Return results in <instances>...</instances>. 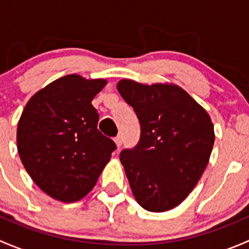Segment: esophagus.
<instances>
[{
  "mask_svg": "<svg viewBox=\"0 0 249 249\" xmlns=\"http://www.w3.org/2000/svg\"><path fill=\"white\" fill-rule=\"evenodd\" d=\"M114 143L117 145V148H120V145L123 144V137L122 136H117L114 139Z\"/></svg>",
  "mask_w": 249,
  "mask_h": 249,
  "instance_id": "1",
  "label": "esophagus"
}]
</instances>
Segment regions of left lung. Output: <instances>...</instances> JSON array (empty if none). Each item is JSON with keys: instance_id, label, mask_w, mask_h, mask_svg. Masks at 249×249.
<instances>
[{"instance_id": "left-lung-1", "label": "left lung", "mask_w": 249, "mask_h": 249, "mask_svg": "<svg viewBox=\"0 0 249 249\" xmlns=\"http://www.w3.org/2000/svg\"><path fill=\"white\" fill-rule=\"evenodd\" d=\"M117 89L141 124L140 142L120 153L132 194L144 210L179 205L201 178L214 143L212 120L176 84L122 79Z\"/></svg>"}]
</instances>
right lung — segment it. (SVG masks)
Segmentation results:
<instances>
[{
	"instance_id": "1",
	"label": "right lung",
	"mask_w": 249,
	"mask_h": 249,
	"mask_svg": "<svg viewBox=\"0 0 249 249\" xmlns=\"http://www.w3.org/2000/svg\"><path fill=\"white\" fill-rule=\"evenodd\" d=\"M106 84L69 74L37 91L22 110L17 129L20 160L53 199H83L117 148L97 130L99 114L91 105Z\"/></svg>"
}]
</instances>
